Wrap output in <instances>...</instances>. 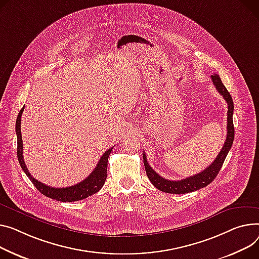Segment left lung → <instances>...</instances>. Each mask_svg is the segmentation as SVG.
<instances>
[{
  "instance_id": "left-lung-1",
  "label": "left lung",
  "mask_w": 259,
  "mask_h": 259,
  "mask_svg": "<svg viewBox=\"0 0 259 259\" xmlns=\"http://www.w3.org/2000/svg\"><path fill=\"white\" fill-rule=\"evenodd\" d=\"M211 80L213 82V85L215 86L217 91L223 96V98L225 99L228 104V112H227V136H226V141L224 143V146L214 159V161L208 166L206 167L204 170H202L201 173L196 174L194 176L187 177L182 180L178 181H173V180H167L165 178H162L159 176L156 171H155L150 164L147 161L146 154L144 152L143 157H144V164L146 168V173L149 178V180L152 182V184L158 188L159 191L168 193V194H177V195H183L187 193H192L195 191H198L200 188H203L205 186H207L209 183H211L217 175L219 174V171L225 161V158L227 156V154L229 150L231 149V146L233 144V139H234V126H233V101L226 90L225 86L222 83V80L219 75L214 74L211 76Z\"/></svg>"
}]
</instances>
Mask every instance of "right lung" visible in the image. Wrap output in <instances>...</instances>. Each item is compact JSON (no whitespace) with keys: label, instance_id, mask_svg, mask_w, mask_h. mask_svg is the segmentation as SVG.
Returning a JSON list of instances; mask_svg holds the SVG:
<instances>
[{"label":"right lung","instance_id":"1","mask_svg":"<svg viewBox=\"0 0 259 259\" xmlns=\"http://www.w3.org/2000/svg\"><path fill=\"white\" fill-rule=\"evenodd\" d=\"M24 108L25 107L21 109L19 115H17L16 123H15V132L17 136V159H19L21 167L25 171V174L31 180L34 186L38 189V192H40L46 197H49L51 199H54L60 202L79 201L98 193L102 188V186L104 185L107 177V162H108V157L111 153L112 148L108 149L104 154L102 155V157L100 158L96 168L93 170V173H91V175L88 178L84 179L80 183L73 186L63 187V188H55V187L46 185L31 176L24 161L23 140H22V133H21V116L23 114Z\"/></svg>","mask_w":259,"mask_h":259}]
</instances>
